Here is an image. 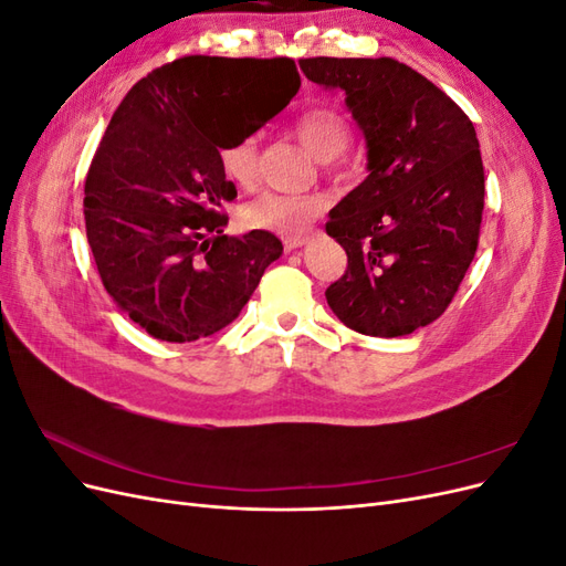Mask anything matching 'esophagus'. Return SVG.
<instances>
[{
    "mask_svg": "<svg viewBox=\"0 0 566 566\" xmlns=\"http://www.w3.org/2000/svg\"><path fill=\"white\" fill-rule=\"evenodd\" d=\"M306 241H304V238H285V250L287 252H293V250H297V248H302Z\"/></svg>",
    "mask_w": 566,
    "mask_h": 566,
    "instance_id": "obj_1",
    "label": "esophagus"
}]
</instances>
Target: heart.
Returning a JSON list of instances; mask_svg holds the SVG:
<instances>
[{
  "label": "heart",
  "instance_id": "heart-1",
  "mask_svg": "<svg viewBox=\"0 0 566 566\" xmlns=\"http://www.w3.org/2000/svg\"><path fill=\"white\" fill-rule=\"evenodd\" d=\"M297 139L318 160H335L347 150L352 129L347 117L335 108L306 111L295 125ZM219 165L224 175L241 188L256 184V146L250 136L221 146ZM328 208L321 193H262L254 198L243 217L252 229H264L281 235H304Z\"/></svg>",
  "mask_w": 566,
  "mask_h": 566
}]
</instances>
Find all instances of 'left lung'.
<instances>
[{"label":"left lung","instance_id":"obj_1","mask_svg":"<svg viewBox=\"0 0 566 566\" xmlns=\"http://www.w3.org/2000/svg\"><path fill=\"white\" fill-rule=\"evenodd\" d=\"M300 67L347 94L368 148V177L325 224L347 252L325 300L356 333L410 335L447 312L474 260L484 210L474 125L437 84L387 56H316Z\"/></svg>","mask_w":566,"mask_h":566}]
</instances>
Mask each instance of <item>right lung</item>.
Segmentation results:
<instances>
[{"mask_svg": "<svg viewBox=\"0 0 566 566\" xmlns=\"http://www.w3.org/2000/svg\"><path fill=\"white\" fill-rule=\"evenodd\" d=\"M297 90L293 59L184 56L142 77L113 113L84 181V224L108 295L150 337L227 328L283 254L269 231L224 235L235 186L219 150Z\"/></svg>", "mask_w": 566, "mask_h": 566, "instance_id": "add662e5", "label": "right lung"}]
</instances>
